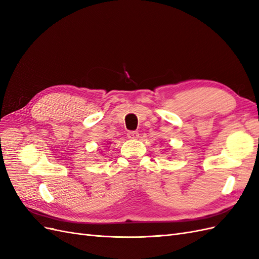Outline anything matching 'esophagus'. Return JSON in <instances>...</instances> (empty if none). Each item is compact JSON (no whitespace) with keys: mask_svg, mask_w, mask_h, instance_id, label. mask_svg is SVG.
Wrapping results in <instances>:
<instances>
[{"mask_svg":"<svg viewBox=\"0 0 259 259\" xmlns=\"http://www.w3.org/2000/svg\"><path fill=\"white\" fill-rule=\"evenodd\" d=\"M138 136H139V134H138L137 132H135V131H130L127 133V137L130 139H136V138H138Z\"/></svg>","mask_w":259,"mask_h":259,"instance_id":"1","label":"esophagus"}]
</instances>
